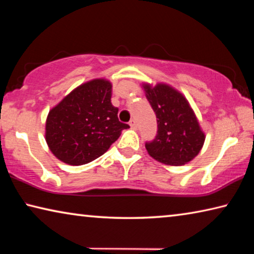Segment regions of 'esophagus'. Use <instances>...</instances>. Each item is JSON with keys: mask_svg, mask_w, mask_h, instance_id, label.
<instances>
[{"mask_svg": "<svg viewBox=\"0 0 254 254\" xmlns=\"http://www.w3.org/2000/svg\"><path fill=\"white\" fill-rule=\"evenodd\" d=\"M128 124H130V127H131L132 128H136V122L134 121V120H131L130 123H128Z\"/></svg>", "mask_w": 254, "mask_h": 254, "instance_id": "34e87169", "label": "esophagus"}]
</instances>
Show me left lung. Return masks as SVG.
<instances>
[{
  "instance_id": "8db88e82",
  "label": "left lung",
  "mask_w": 254,
  "mask_h": 254,
  "mask_svg": "<svg viewBox=\"0 0 254 254\" xmlns=\"http://www.w3.org/2000/svg\"><path fill=\"white\" fill-rule=\"evenodd\" d=\"M141 86L158 122L156 139L145 143L148 153L168 166L190 162L203 148L206 135L188 100L169 84Z\"/></svg>"
}]
</instances>
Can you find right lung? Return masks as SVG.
Returning <instances> with one entry per match:
<instances>
[{
  "instance_id": "right-lung-1",
  "label": "right lung",
  "mask_w": 254,
  "mask_h": 254,
  "mask_svg": "<svg viewBox=\"0 0 254 254\" xmlns=\"http://www.w3.org/2000/svg\"><path fill=\"white\" fill-rule=\"evenodd\" d=\"M112 83L95 78L80 84L49 111L45 139L58 160L81 166L104 154L130 127L112 105Z\"/></svg>"
}]
</instances>
